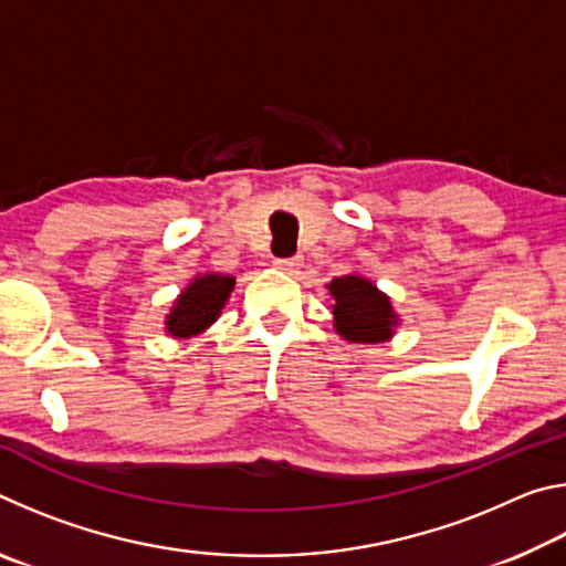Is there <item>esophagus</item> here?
<instances>
[{
  "label": "esophagus",
  "instance_id": "34e87169",
  "mask_svg": "<svg viewBox=\"0 0 566 566\" xmlns=\"http://www.w3.org/2000/svg\"><path fill=\"white\" fill-rule=\"evenodd\" d=\"M274 266L286 274H296L302 270V256H292V260H274Z\"/></svg>",
  "mask_w": 566,
  "mask_h": 566
}]
</instances>
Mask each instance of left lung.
<instances>
[{"mask_svg":"<svg viewBox=\"0 0 566 566\" xmlns=\"http://www.w3.org/2000/svg\"><path fill=\"white\" fill-rule=\"evenodd\" d=\"M332 294L334 332L349 344H381L395 337L399 314L379 286L357 272L327 284Z\"/></svg>","mask_w":566,"mask_h":566,"instance_id":"left-lung-1","label":"left lung"}]
</instances>
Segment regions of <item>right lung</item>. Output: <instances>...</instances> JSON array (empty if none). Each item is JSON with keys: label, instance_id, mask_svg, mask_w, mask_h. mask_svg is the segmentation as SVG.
Listing matches in <instances>:
<instances>
[{"label": "right lung", "instance_id": "right-lung-1", "mask_svg": "<svg viewBox=\"0 0 566 566\" xmlns=\"http://www.w3.org/2000/svg\"><path fill=\"white\" fill-rule=\"evenodd\" d=\"M234 290V276L222 272L197 274L179 296L171 302L165 317L167 337L191 339L205 334L219 319L229 294Z\"/></svg>", "mask_w": 566, "mask_h": 566}]
</instances>
